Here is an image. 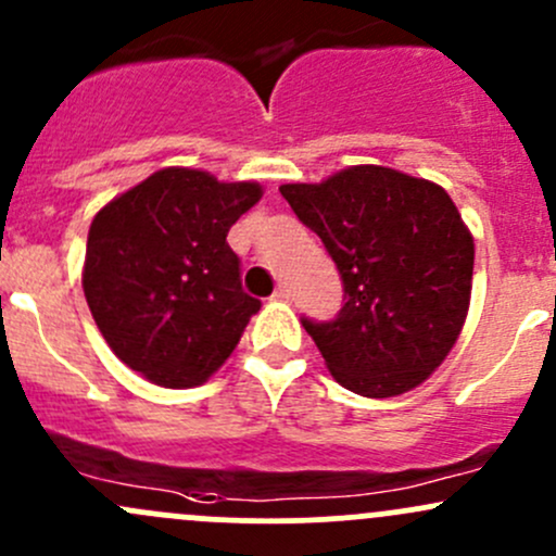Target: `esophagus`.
<instances>
[{
  "label": "esophagus",
  "mask_w": 556,
  "mask_h": 556,
  "mask_svg": "<svg viewBox=\"0 0 556 556\" xmlns=\"http://www.w3.org/2000/svg\"><path fill=\"white\" fill-rule=\"evenodd\" d=\"M274 301H290V288H288V285H279V288L274 290Z\"/></svg>",
  "instance_id": "obj_1"
}]
</instances>
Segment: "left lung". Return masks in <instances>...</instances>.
Instances as JSON below:
<instances>
[{
    "label": "left lung",
    "instance_id": "1",
    "mask_svg": "<svg viewBox=\"0 0 556 556\" xmlns=\"http://www.w3.org/2000/svg\"><path fill=\"white\" fill-rule=\"evenodd\" d=\"M343 279L330 323H301L354 394H405L450 354L466 323L475 239L442 186L381 165L279 186Z\"/></svg>",
    "mask_w": 556,
    "mask_h": 556
}]
</instances>
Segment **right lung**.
<instances>
[{
	"instance_id": "1",
	"label": "right lung",
	"mask_w": 556,
	"mask_h": 556,
	"mask_svg": "<svg viewBox=\"0 0 556 556\" xmlns=\"http://www.w3.org/2000/svg\"><path fill=\"white\" fill-rule=\"evenodd\" d=\"M258 184H220L165 167L111 200L87 233V306L111 352L165 389L218 370L261 308L226 233L261 200Z\"/></svg>"
}]
</instances>
